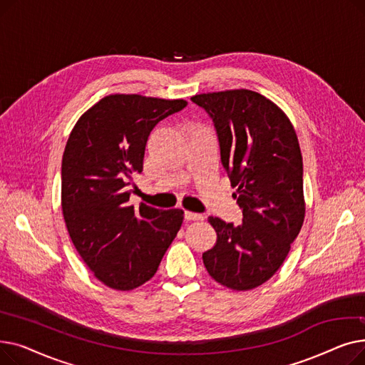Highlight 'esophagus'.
Listing matches in <instances>:
<instances>
[{"label": "esophagus", "mask_w": 365, "mask_h": 365, "mask_svg": "<svg viewBox=\"0 0 365 365\" xmlns=\"http://www.w3.org/2000/svg\"><path fill=\"white\" fill-rule=\"evenodd\" d=\"M185 219L186 220H202V215H198V213H192V212H185Z\"/></svg>", "instance_id": "obj_1"}]
</instances>
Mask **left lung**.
I'll return each mask as SVG.
<instances>
[{
  "label": "left lung",
  "mask_w": 365,
  "mask_h": 365,
  "mask_svg": "<svg viewBox=\"0 0 365 365\" xmlns=\"http://www.w3.org/2000/svg\"><path fill=\"white\" fill-rule=\"evenodd\" d=\"M213 118L223 167L242 210L234 226L208 217L216 244L202 253L207 272L226 289L253 290L284 263L304 220L303 163L285 112L260 93L237 88L190 98Z\"/></svg>",
  "instance_id": "left-lung-1"
}]
</instances>
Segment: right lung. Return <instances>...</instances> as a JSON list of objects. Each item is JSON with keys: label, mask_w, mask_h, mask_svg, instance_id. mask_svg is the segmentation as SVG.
<instances>
[{"label": "right lung", "mask_w": 365, "mask_h": 365, "mask_svg": "<svg viewBox=\"0 0 365 365\" xmlns=\"http://www.w3.org/2000/svg\"><path fill=\"white\" fill-rule=\"evenodd\" d=\"M183 99L109 94L73 125L62 158V212L69 237L93 275L128 292L155 275L176 238L183 210L134 208L128 189L143 168L152 128Z\"/></svg>", "instance_id": "1"}]
</instances>
